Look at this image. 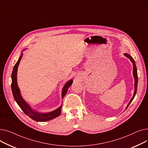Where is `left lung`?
I'll use <instances>...</instances> for the list:
<instances>
[{"label":"left lung","instance_id":"8db88e82","mask_svg":"<svg viewBox=\"0 0 148 148\" xmlns=\"http://www.w3.org/2000/svg\"><path fill=\"white\" fill-rule=\"evenodd\" d=\"M124 55H125L126 57H127L128 59H130V60L131 61L132 63L133 64V76L134 77V95L133 97H132L131 99L130 100V101L129 102L128 104L127 105V107H126V109H127L128 107L129 106V105L131 103V102L133 101V100L134 99V98L135 97V95L136 94V92H137V83H138V76H137V67L136 65V63H135V61L133 59V58H132L129 54L128 53H124Z\"/></svg>","mask_w":148,"mask_h":148}]
</instances>
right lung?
<instances>
[{"instance_id":"add662e5","label":"right lung","mask_w":148,"mask_h":148,"mask_svg":"<svg viewBox=\"0 0 148 148\" xmlns=\"http://www.w3.org/2000/svg\"><path fill=\"white\" fill-rule=\"evenodd\" d=\"M23 56V53L20 56L18 61L14 66L13 71L12 73L11 79H12V83H11V88L12 94L14 98L17 102L19 107L21 108V109L24 112V113L27 115L29 118L32 119L33 120L37 122H45L50 120H51L54 118H57L61 113L62 109V105L58 108L55 110L52 111L51 112L45 113H41L38 112L34 110L25 101L20 94V91L19 88L18 87L17 82V69L20 62ZM73 83V80H70L68 82H66L65 84V86L62 89V98H64L65 95H66L68 91V88L71 86Z\"/></svg>"}]
</instances>
